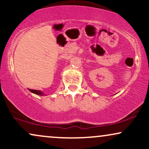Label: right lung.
<instances>
[{"label": "right lung", "mask_w": 149, "mask_h": 149, "mask_svg": "<svg viewBox=\"0 0 149 149\" xmlns=\"http://www.w3.org/2000/svg\"><path fill=\"white\" fill-rule=\"evenodd\" d=\"M29 91L31 92H32V93H33V94H36V95H40V96H44V95H45V94H44L42 92L40 91V90H31V89H29Z\"/></svg>", "instance_id": "right-lung-1"}]
</instances>
